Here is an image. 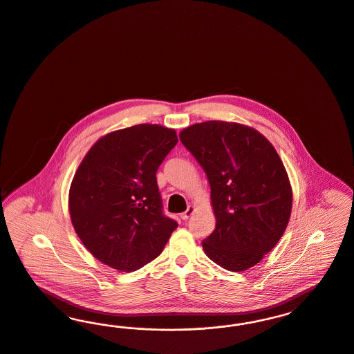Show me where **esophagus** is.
Returning a JSON list of instances; mask_svg holds the SVG:
<instances>
[{
	"label": "esophagus",
	"instance_id": "1",
	"mask_svg": "<svg viewBox=\"0 0 354 354\" xmlns=\"http://www.w3.org/2000/svg\"><path fill=\"white\" fill-rule=\"evenodd\" d=\"M192 213H194V207H188L187 211L180 214V218H182V220H188V218L192 216Z\"/></svg>",
	"mask_w": 354,
	"mask_h": 354
}]
</instances>
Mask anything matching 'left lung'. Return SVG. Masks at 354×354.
<instances>
[{
    "mask_svg": "<svg viewBox=\"0 0 354 354\" xmlns=\"http://www.w3.org/2000/svg\"><path fill=\"white\" fill-rule=\"evenodd\" d=\"M179 138L211 184L216 227L203 240L205 254L230 271L254 266L281 240L292 208L278 153L255 129L236 122L195 124Z\"/></svg>",
    "mask_w": 354,
    "mask_h": 354,
    "instance_id": "obj_1",
    "label": "left lung"
}]
</instances>
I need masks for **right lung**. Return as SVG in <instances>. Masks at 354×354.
Returning a JSON list of instances; mask_svg holds the SVG:
<instances>
[{
	"label": "right lung",
	"mask_w": 354,
	"mask_h": 354,
	"mask_svg": "<svg viewBox=\"0 0 354 354\" xmlns=\"http://www.w3.org/2000/svg\"><path fill=\"white\" fill-rule=\"evenodd\" d=\"M176 143L175 130L141 124L106 134L86 153L72 180L70 213L100 262L130 272L165 249L178 223L163 213L156 171Z\"/></svg>",
	"instance_id": "right-lung-1"
}]
</instances>
